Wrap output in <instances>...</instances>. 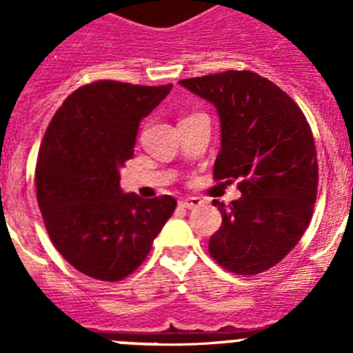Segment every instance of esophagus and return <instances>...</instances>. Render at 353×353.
<instances>
[{
  "mask_svg": "<svg viewBox=\"0 0 353 353\" xmlns=\"http://www.w3.org/2000/svg\"><path fill=\"white\" fill-rule=\"evenodd\" d=\"M199 205H201V199L194 198V196H192V198H185V199H182V201H180V207L189 208V210H191V208H198Z\"/></svg>",
  "mask_w": 353,
  "mask_h": 353,
  "instance_id": "obj_1",
  "label": "esophagus"
}]
</instances>
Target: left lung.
Listing matches in <instances>:
<instances>
[{
  "label": "left lung",
  "mask_w": 353,
  "mask_h": 353,
  "mask_svg": "<svg viewBox=\"0 0 353 353\" xmlns=\"http://www.w3.org/2000/svg\"><path fill=\"white\" fill-rule=\"evenodd\" d=\"M212 102L221 120L214 179L239 182L240 199L219 207L208 242L221 267L240 276L269 270L292 251L313 215L318 161L313 132L292 97L251 70L180 81Z\"/></svg>",
  "instance_id": "1"
}]
</instances>
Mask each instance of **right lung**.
<instances>
[{"mask_svg": "<svg viewBox=\"0 0 353 353\" xmlns=\"http://www.w3.org/2000/svg\"><path fill=\"white\" fill-rule=\"evenodd\" d=\"M171 88L84 84L43 134L35 170L43 223L61 256L93 279L132 274L176 207L171 196L143 199L120 189V168L132 159L139 123Z\"/></svg>", "mask_w": 353, "mask_h": 353, "instance_id": "right-lung-1", "label": "right lung"}]
</instances>
